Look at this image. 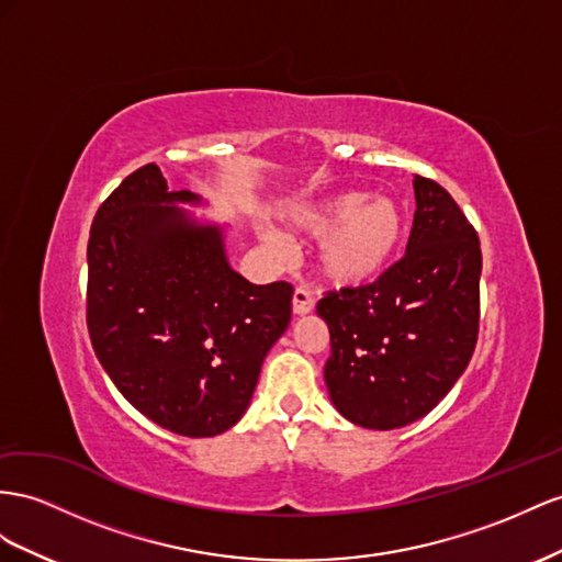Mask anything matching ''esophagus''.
<instances>
[{
	"label": "esophagus",
	"instance_id": "esophagus-1",
	"mask_svg": "<svg viewBox=\"0 0 562 562\" xmlns=\"http://www.w3.org/2000/svg\"><path fill=\"white\" fill-rule=\"evenodd\" d=\"M314 310V297L310 295L307 288H295L293 293V314L295 316H305Z\"/></svg>",
	"mask_w": 562,
	"mask_h": 562
}]
</instances>
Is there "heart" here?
<instances>
[{"label": "heart", "mask_w": 562, "mask_h": 562, "mask_svg": "<svg viewBox=\"0 0 562 562\" xmlns=\"http://www.w3.org/2000/svg\"><path fill=\"white\" fill-rule=\"evenodd\" d=\"M288 220L300 234L322 238L316 269L338 288L375 281L397 257L406 238V215L390 195L345 189L326 199L295 205Z\"/></svg>", "instance_id": "heart-1"}]
</instances>
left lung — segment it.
<instances>
[{
	"instance_id": "8db88e82",
	"label": "left lung",
	"mask_w": 562,
	"mask_h": 562,
	"mask_svg": "<svg viewBox=\"0 0 562 562\" xmlns=\"http://www.w3.org/2000/svg\"><path fill=\"white\" fill-rule=\"evenodd\" d=\"M406 255L385 274L318 300L333 406L361 428L394 430L430 414L463 375L477 342L480 238L457 201L414 177Z\"/></svg>"
}]
</instances>
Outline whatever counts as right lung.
Masks as SVG:
<instances>
[{
    "label": "right lung",
    "instance_id": "1",
    "mask_svg": "<svg viewBox=\"0 0 562 562\" xmlns=\"http://www.w3.org/2000/svg\"><path fill=\"white\" fill-rule=\"evenodd\" d=\"M144 165L99 207L87 246V328L120 394L160 428L215 437L250 406L262 361L291 324L293 285L229 265L226 226L184 210Z\"/></svg>",
    "mask_w": 562,
    "mask_h": 562
}]
</instances>
